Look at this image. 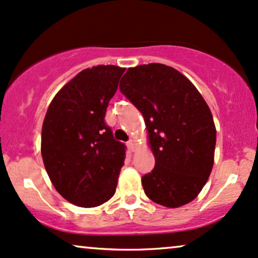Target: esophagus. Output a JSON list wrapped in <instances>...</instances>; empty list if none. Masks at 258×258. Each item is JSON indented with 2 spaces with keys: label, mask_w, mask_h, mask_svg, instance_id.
<instances>
[{
  "label": "esophagus",
  "mask_w": 258,
  "mask_h": 258,
  "mask_svg": "<svg viewBox=\"0 0 258 258\" xmlns=\"http://www.w3.org/2000/svg\"><path fill=\"white\" fill-rule=\"evenodd\" d=\"M126 146H128L130 151H134V147H135V140L130 139L128 142H126Z\"/></svg>",
  "instance_id": "34e87169"
}]
</instances>
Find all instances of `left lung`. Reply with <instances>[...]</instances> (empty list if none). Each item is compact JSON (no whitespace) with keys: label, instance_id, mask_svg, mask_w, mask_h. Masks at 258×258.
I'll return each instance as SVG.
<instances>
[{"label":"left lung","instance_id":"1","mask_svg":"<svg viewBox=\"0 0 258 258\" xmlns=\"http://www.w3.org/2000/svg\"><path fill=\"white\" fill-rule=\"evenodd\" d=\"M119 90L142 113L155 166L145 194L177 208L199 195L214 164L217 130L208 105L179 72L160 63L129 68Z\"/></svg>","mask_w":258,"mask_h":258}]
</instances>
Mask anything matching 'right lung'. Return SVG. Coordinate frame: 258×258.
Listing matches in <instances>:
<instances>
[{
  "label": "right lung",
  "mask_w": 258,
  "mask_h": 258,
  "mask_svg": "<svg viewBox=\"0 0 258 258\" xmlns=\"http://www.w3.org/2000/svg\"><path fill=\"white\" fill-rule=\"evenodd\" d=\"M125 68L97 66L79 73L53 98L41 129V157L67 201L91 208L114 195L125 146L105 113Z\"/></svg>",
  "instance_id": "1"
}]
</instances>
